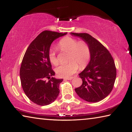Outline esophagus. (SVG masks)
<instances>
[{
  "label": "esophagus",
  "mask_w": 132,
  "mask_h": 132,
  "mask_svg": "<svg viewBox=\"0 0 132 132\" xmlns=\"http://www.w3.org/2000/svg\"><path fill=\"white\" fill-rule=\"evenodd\" d=\"M73 77H65V78H64V80H71L73 79Z\"/></svg>",
  "instance_id": "esophagus-1"
}]
</instances>
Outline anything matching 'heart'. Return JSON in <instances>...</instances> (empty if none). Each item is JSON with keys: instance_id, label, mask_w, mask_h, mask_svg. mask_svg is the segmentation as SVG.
<instances>
[{"instance_id": "obj_1", "label": "heart", "mask_w": 132, "mask_h": 132, "mask_svg": "<svg viewBox=\"0 0 132 132\" xmlns=\"http://www.w3.org/2000/svg\"><path fill=\"white\" fill-rule=\"evenodd\" d=\"M58 47L63 52H69L68 63L62 64L56 68L55 71L58 76L68 77L76 72L79 66L80 69L86 68L91 57L90 46L84 41H78L74 38L66 37L58 43ZM49 60L54 66H57L59 61L54 51H50L48 54Z\"/></svg>"}]
</instances>
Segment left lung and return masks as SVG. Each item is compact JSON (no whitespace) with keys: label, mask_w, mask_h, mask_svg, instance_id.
<instances>
[{"label":"left lung","mask_w":132,"mask_h":132,"mask_svg":"<svg viewBox=\"0 0 132 132\" xmlns=\"http://www.w3.org/2000/svg\"><path fill=\"white\" fill-rule=\"evenodd\" d=\"M88 44L90 61L79 77L82 83L76 93L85 101L97 102L106 97L112 90L117 77L115 62L108 50L101 42L87 33L71 32Z\"/></svg>","instance_id":"obj_1"}]
</instances>
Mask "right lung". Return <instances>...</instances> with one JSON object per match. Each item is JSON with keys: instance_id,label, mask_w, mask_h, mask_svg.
<instances>
[{"instance_id": "1", "label": "right lung", "mask_w": 132, "mask_h": 132, "mask_svg": "<svg viewBox=\"0 0 132 132\" xmlns=\"http://www.w3.org/2000/svg\"><path fill=\"white\" fill-rule=\"evenodd\" d=\"M66 34L43 31L30 44L24 55L20 70L22 88L29 99L39 105L51 104L59 94V84L63 79L53 77L55 73L48 54L52 42Z\"/></svg>"}]
</instances>
